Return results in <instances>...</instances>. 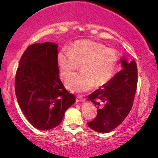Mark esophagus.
Here are the masks:
<instances>
[{
    "label": "esophagus",
    "instance_id": "esophagus-1",
    "mask_svg": "<svg viewBox=\"0 0 158 158\" xmlns=\"http://www.w3.org/2000/svg\"><path fill=\"white\" fill-rule=\"evenodd\" d=\"M85 99L82 98L81 96H77L76 98V101L77 102H83V101H85Z\"/></svg>",
    "mask_w": 158,
    "mask_h": 158
}]
</instances>
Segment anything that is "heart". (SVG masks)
Segmentation results:
<instances>
[{"label": "heart", "instance_id": "heart-1", "mask_svg": "<svg viewBox=\"0 0 158 158\" xmlns=\"http://www.w3.org/2000/svg\"><path fill=\"white\" fill-rule=\"evenodd\" d=\"M60 75L67 77L78 68L81 72L66 80V87L71 91L85 92L94 85L106 84L115 74L118 56L116 52L101 43L89 40L75 42L69 49H62L57 54Z\"/></svg>", "mask_w": 158, "mask_h": 158}]
</instances>
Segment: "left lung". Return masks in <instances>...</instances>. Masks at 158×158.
Returning <instances> with one entry per match:
<instances>
[{"instance_id": "8db88e82", "label": "left lung", "mask_w": 158, "mask_h": 158, "mask_svg": "<svg viewBox=\"0 0 158 158\" xmlns=\"http://www.w3.org/2000/svg\"><path fill=\"white\" fill-rule=\"evenodd\" d=\"M123 69L106 84L88 96L96 106V117L88 122L93 130L108 133L122 124L131 111L137 86V67L135 61L121 60Z\"/></svg>"}]
</instances>
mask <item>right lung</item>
Masks as SVG:
<instances>
[{
	"mask_svg": "<svg viewBox=\"0 0 158 158\" xmlns=\"http://www.w3.org/2000/svg\"><path fill=\"white\" fill-rule=\"evenodd\" d=\"M57 44L30 45L21 56L15 79L19 105L32 126L49 130L58 126L75 102L59 77Z\"/></svg>",
	"mask_w": 158,
	"mask_h": 158,
	"instance_id": "add662e5",
	"label": "right lung"
}]
</instances>
